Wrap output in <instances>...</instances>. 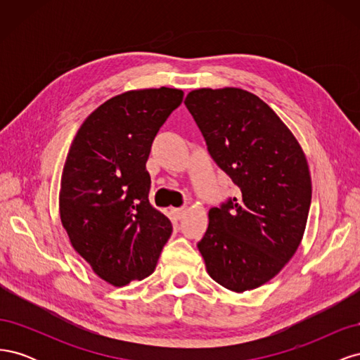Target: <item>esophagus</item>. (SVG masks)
<instances>
[{
    "label": "esophagus",
    "mask_w": 360,
    "mask_h": 360,
    "mask_svg": "<svg viewBox=\"0 0 360 360\" xmlns=\"http://www.w3.org/2000/svg\"><path fill=\"white\" fill-rule=\"evenodd\" d=\"M186 213V207H177V209H171V214L174 216V219H181L183 214Z\"/></svg>",
    "instance_id": "esophagus-1"
}]
</instances>
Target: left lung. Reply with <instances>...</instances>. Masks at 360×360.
<instances>
[{
  "mask_svg": "<svg viewBox=\"0 0 360 360\" xmlns=\"http://www.w3.org/2000/svg\"><path fill=\"white\" fill-rule=\"evenodd\" d=\"M213 160L240 189L209 212L198 243L207 274L243 292L276 276L307 226L312 184L296 136L258 96L236 86L186 96Z\"/></svg>",
  "mask_w": 360,
  "mask_h": 360,
  "instance_id": "obj_1",
  "label": "left lung"
}]
</instances>
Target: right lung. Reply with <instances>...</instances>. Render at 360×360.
Returning a JSON list of instances; mask_svg holds the SVG:
<instances>
[{
	"instance_id": "right-lung-1",
	"label": "right lung",
	"mask_w": 360,
	"mask_h": 360,
	"mask_svg": "<svg viewBox=\"0 0 360 360\" xmlns=\"http://www.w3.org/2000/svg\"><path fill=\"white\" fill-rule=\"evenodd\" d=\"M177 89L111 97L79 127L61 174L60 217L73 249L114 287L153 274L171 221L148 201L151 143L180 106Z\"/></svg>"
}]
</instances>
